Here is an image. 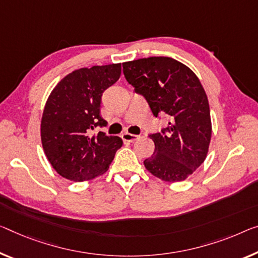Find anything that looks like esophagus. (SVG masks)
<instances>
[{
    "mask_svg": "<svg viewBox=\"0 0 258 258\" xmlns=\"http://www.w3.org/2000/svg\"><path fill=\"white\" fill-rule=\"evenodd\" d=\"M140 136L138 135H134V134H128V133H124L122 134V140L124 142H135L137 141Z\"/></svg>",
    "mask_w": 258,
    "mask_h": 258,
    "instance_id": "34e87169",
    "label": "esophagus"
}]
</instances>
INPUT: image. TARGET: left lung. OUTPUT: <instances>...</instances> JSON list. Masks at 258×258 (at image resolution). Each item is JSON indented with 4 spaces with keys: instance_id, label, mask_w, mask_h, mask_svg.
<instances>
[{
    "instance_id": "left-lung-1",
    "label": "left lung",
    "mask_w": 258,
    "mask_h": 258,
    "mask_svg": "<svg viewBox=\"0 0 258 258\" xmlns=\"http://www.w3.org/2000/svg\"><path fill=\"white\" fill-rule=\"evenodd\" d=\"M123 75L145 99L153 116L165 114L168 125L150 134L154 152L145 168L167 182L183 181L203 164L211 141L208 97L200 79L183 63L152 56L124 62Z\"/></svg>"
}]
</instances>
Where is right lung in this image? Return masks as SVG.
Wrapping results in <instances>:
<instances>
[{
    "label": "right lung",
    "instance_id": "obj_1",
    "mask_svg": "<svg viewBox=\"0 0 258 258\" xmlns=\"http://www.w3.org/2000/svg\"><path fill=\"white\" fill-rule=\"evenodd\" d=\"M121 63L75 70L51 91L41 118V142L47 159L66 179L82 182L101 175L123 142L98 128L104 91L117 82Z\"/></svg>",
    "mask_w": 258,
    "mask_h": 258
}]
</instances>
